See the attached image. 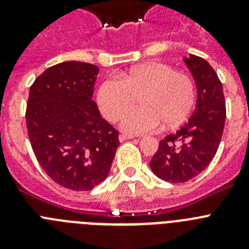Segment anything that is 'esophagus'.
<instances>
[{
	"mask_svg": "<svg viewBox=\"0 0 249 249\" xmlns=\"http://www.w3.org/2000/svg\"><path fill=\"white\" fill-rule=\"evenodd\" d=\"M133 138H135V136H132V135H124V133L120 135L121 142H123V141H127V140H133Z\"/></svg>",
	"mask_w": 249,
	"mask_h": 249,
	"instance_id": "esophagus-1",
	"label": "esophagus"
}]
</instances>
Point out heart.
<instances>
[{
	"label": "heart",
	"instance_id": "heart-1",
	"mask_svg": "<svg viewBox=\"0 0 249 249\" xmlns=\"http://www.w3.org/2000/svg\"><path fill=\"white\" fill-rule=\"evenodd\" d=\"M140 96L142 107L127 113L121 127L128 133H146L164 122L176 126L183 122L195 105V83L188 74L160 62L136 66L118 77H107L98 87L97 103L111 122L120 120L135 106Z\"/></svg>",
	"mask_w": 249,
	"mask_h": 249
}]
</instances>
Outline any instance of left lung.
<instances>
[{
	"mask_svg": "<svg viewBox=\"0 0 249 249\" xmlns=\"http://www.w3.org/2000/svg\"><path fill=\"white\" fill-rule=\"evenodd\" d=\"M197 85L196 111L176 133L160 142L149 166L157 177L183 183L203 172L221 143L226 121L223 89L215 71L202 57L184 58Z\"/></svg>",
	"mask_w": 249,
	"mask_h": 249,
	"instance_id": "8db88e82",
	"label": "left lung"
}]
</instances>
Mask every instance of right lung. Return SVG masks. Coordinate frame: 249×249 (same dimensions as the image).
I'll use <instances>...</instances> for the list:
<instances>
[{
  "label": "right lung",
  "mask_w": 249,
  "mask_h": 249,
  "mask_svg": "<svg viewBox=\"0 0 249 249\" xmlns=\"http://www.w3.org/2000/svg\"><path fill=\"white\" fill-rule=\"evenodd\" d=\"M100 68L58 63L32 83L26 108L28 138L39 166L57 184L89 191L107 178L118 131L101 117L93 86Z\"/></svg>",
  "instance_id": "obj_1"
}]
</instances>
